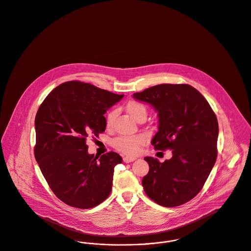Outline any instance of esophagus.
Listing matches in <instances>:
<instances>
[{"label": "esophagus", "mask_w": 251, "mask_h": 251, "mask_svg": "<svg viewBox=\"0 0 251 251\" xmlns=\"http://www.w3.org/2000/svg\"><path fill=\"white\" fill-rule=\"evenodd\" d=\"M124 162L126 163V164H128V163H131V162H133L136 160V158H134V157H124Z\"/></svg>", "instance_id": "obj_1"}]
</instances>
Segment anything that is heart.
<instances>
[{
    "label": "heart",
    "mask_w": 251,
    "mask_h": 251,
    "mask_svg": "<svg viewBox=\"0 0 251 251\" xmlns=\"http://www.w3.org/2000/svg\"><path fill=\"white\" fill-rule=\"evenodd\" d=\"M126 109L127 113L135 119L136 121H139L141 118H147L148 114V108L147 106L137 100H129L126 105ZM116 117V111L112 110L109 111L105 117V126L106 128H111L113 126V123ZM146 139L142 135H136L132 137H125L121 136L113 140L112 146L115 150L126 154V155H135L140 151L141 147L145 144Z\"/></svg>",
    "instance_id": "obj_1"
}]
</instances>
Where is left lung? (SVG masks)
<instances>
[{
	"label": "left lung",
	"mask_w": 251,
	"mask_h": 251,
	"mask_svg": "<svg viewBox=\"0 0 251 251\" xmlns=\"http://www.w3.org/2000/svg\"><path fill=\"white\" fill-rule=\"evenodd\" d=\"M158 112L159 131L151 144L156 151H172L160 163L146 157L149 173L142 184L160 205L178 206L202 188L217 159V118L200 92L189 84H162L133 94Z\"/></svg>",
	"instance_id": "left-lung-1"
}]
</instances>
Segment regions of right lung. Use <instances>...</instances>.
<instances>
[{
	"label": "right lung",
	"instance_id": "add662e5",
	"mask_svg": "<svg viewBox=\"0 0 251 251\" xmlns=\"http://www.w3.org/2000/svg\"><path fill=\"white\" fill-rule=\"evenodd\" d=\"M124 95L70 81L54 88L35 118V159L54 194L70 206L91 208L110 192L114 167L123 162L113 151L88 154L86 139L105 130L104 113Z\"/></svg>",
	"mask_w": 251,
	"mask_h": 251
}]
</instances>
